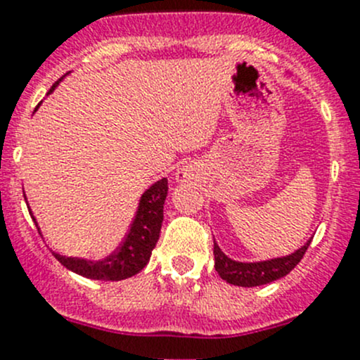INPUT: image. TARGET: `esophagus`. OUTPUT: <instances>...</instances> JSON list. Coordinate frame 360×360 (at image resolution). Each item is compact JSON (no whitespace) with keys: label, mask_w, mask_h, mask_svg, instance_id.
Here are the masks:
<instances>
[{"label":"esophagus","mask_w":360,"mask_h":360,"mask_svg":"<svg viewBox=\"0 0 360 360\" xmlns=\"http://www.w3.org/2000/svg\"><path fill=\"white\" fill-rule=\"evenodd\" d=\"M176 177H177V181H181V183H186L188 179H190V174L186 172V170H177V174H176Z\"/></svg>","instance_id":"1"}]
</instances>
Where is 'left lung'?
I'll return each mask as SVG.
<instances>
[{
    "label": "left lung",
    "mask_w": 360,
    "mask_h": 360,
    "mask_svg": "<svg viewBox=\"0 0 360 360\" xmlns=\"http://www.w3.org/2000/svg\"><path fill=\"white\" fill-rule=\"evenodd\" d=\"M311 237L288 256L270 257L263 261H237L221 250L217 242L214 240V268L223 281L238 288H256V285L270 284L285 277L289 271L301 261L310 245Z\"/></svg>",
    "instance_id": "1"
}]
</instances>
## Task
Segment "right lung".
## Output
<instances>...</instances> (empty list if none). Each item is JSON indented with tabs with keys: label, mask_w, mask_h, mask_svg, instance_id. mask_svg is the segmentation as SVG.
<instances>
[{
	"label": "right lung",
	"mask_w": 360,
	"mask_h": 360,
	"mask_svg": "<svg viewBox=\"0 0 360 360\" xmlns=\"http://www.w3.org/2000/svg\"><path fill=\"white\" fill-rule=\"evenodd\" d=\"M64 78V76H63ZM63 78L52 85L49 90V96L57 89ZM41 104V103H39ZM36 106V110L39 108ZM34 110V111H36ZM167 191V179L157 181L151 184L139 198V205H137L136 216H134L132 224H130L129 233L123 238L122 245L116 249L115 254L103 261H89L83 257H72V256H63L59 252L52 254L60 264L68 268V270L75 271V274L82 275L85 278H92V281H123V278L134 277L139 274L144 266L148 264L151 257V250L157 245L160 238V230H162V221H163V203H165ZM25 198V193H24ZM27 200V198H25ZM29 209V203H27ZM32 221H34L36 228H38L39 235H41V228L38 226V221L32 216V210L29 209Z\"/></svg>",
	"instance_id": "1"
}]
</instances>
